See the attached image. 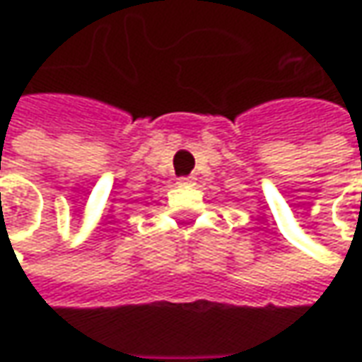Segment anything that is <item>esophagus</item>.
Returning a JSON list of instances; mask_svg holds the SVG:
<instances>
[{
  "label": "esophagus",
  "instance_id": "34e87169",
  "mask_svg": "<svg viewBox=\"0 0 362 362\" xmlns=\"http://www.w3.org/2000/svg\"><path fill=\"white\" fill-rule=\"evenodd\" d=\"M191 181H193L191 177H181V179H179V183H191Z\"/></svg>",
  "mask_w": 362,
  "mask_h": 362
}]
</instances>
